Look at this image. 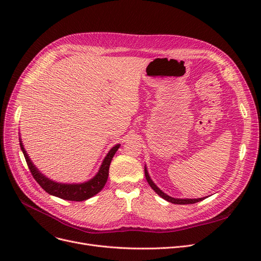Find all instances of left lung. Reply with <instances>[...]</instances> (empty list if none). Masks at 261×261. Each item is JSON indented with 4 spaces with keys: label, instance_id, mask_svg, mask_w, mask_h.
Returning <instances> with one entry per match:
<instances>
[{
    "label": "left lung",
    "instance_id": "obj_1",
    "mask_svg": "<svg viewBox=\"0 0 261 261\" xmlns=\"http://www.w3.org/2000/svg\"><path fill=\"white\" fill-rule=\"evenodd\" d=\"M145 176H146V180H147L148 184L150 185V187H151L160 197H162L164 200H166V201H168V202H170V203H173V204H194V203L200 202V201H202V200L205 199V197H204V198H198V199H179V198H172V197L166 195V194L164 193V191H162V190L154 184V182L151 180V177H150V175H149V173H148V170H147L146 165H145Z\"/></svg>",
    "mask_w": 261,
    "mask_h": 261
}]
</instances>
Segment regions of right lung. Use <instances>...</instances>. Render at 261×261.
Listing matches in <instances>:
<instances>
[{
	"instance_id": "1",
	"label": "right lung",
	"mask_w": 261,
	"mask_h": 261,
	"mask_svg": "<svg viewBox=\"0 0 261 261\" xmlns=\"http://www.w3.org/2000/svg\"><path fill=\"white\" fill-rule=\"evenodd\" d=\"M19 140H20V147L24 154V158L26 160L27 166H29L33 176L35 177V180L38 182V184L49 195L58 197L63 200H68V201H85L99 193L107 183L110 164H111V161L114 154L116 153V151L120 146L119 144H117L110 150L108 154L106 155V158L103 159L98 172L96 173L92 179L84 183L67 184V183H59L56 181H53L49 179V177L45 176L43 173H41L40 170L31 161L29 154H27L26 150L24 149L22 140L21 139Z\"/></svg>"
}]
</instances>
